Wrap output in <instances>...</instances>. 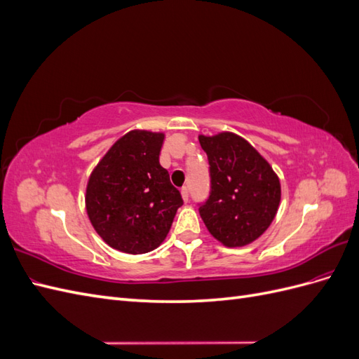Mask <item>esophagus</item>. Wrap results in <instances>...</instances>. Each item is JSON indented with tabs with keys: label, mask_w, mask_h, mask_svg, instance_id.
Here are the masks:
<instances>
[{
	"label": "esophagus",
	"mask_w": 359,
	"mask_h": 359,
	"mask_svg": "<svg viewBox=\"0 0 359 359\" xmlns=\"http://www.w3.org/2000/svg\"><path fill=\"white\" fill-rule=\"evenodd\" d=\"M181 196H182V201H184V202L189 201V189H187V187H182V189H181Z\"/></svg>",
	"instance_id": "1"
}]
</instances>
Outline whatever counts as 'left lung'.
Instances as JSON below:
<instances>
[{"label": "left lung", "instance_id": "obj_1", "mask_svg": "<svg viewBox=\"0 0 359 359\" xmlns=\"http://www.w3.org/2000/svg\"><path fill=\"white\" fill-rule=\"evenodd\" d=\"M208 156L211 193L199 214L224 247L256 241L273 223L281 199L277 173L247 140L232 132L199 135Z\"/></svg>", "mask_w": 359, "mask_h": 359}]
</instances>
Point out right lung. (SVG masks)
I'll return each instance as SVG.
<instances>
[{"label": "right lung", "instance_id": "right-lung-1", "mask_svg": "<svg viewBox=\"0 0 359 359\" xmlns=\"http://www.w3.org/2000/svg\"><path fill=\"white\" fill-rule=\"evenodd\" d=\"M165 133L132 130L97 163L85 191L88 219L118 252L144 255L169 233L182 199L158 156Z\"/></svg>", "mask_w": 359, "mask_h": 359}]
</instances>
